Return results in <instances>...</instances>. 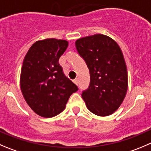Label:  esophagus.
Returning <instances> with one entry per match:
<instances>
[{
    "label": "esophagus",
    "mask_w": 151,
    "mask_h": 151,
    "mask_svg": "<svg viewBox=\"0 0 151 151\" xmlns=\"http://www.w3.org/2000/svg\"><path fill=\"white\" fill-rule=\"evenodd\" d=\"M73 82L76 84V85H78V79H77V78H76V79L73 80Z\"/></svg>",
    "instance_id": "1"
}]
</instances>
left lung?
<instances>
[{
	"label": "left lung",
	"mask_w": 151,
	"mask_h": 151,
	"mask_svg": "<svg viewBox=\"0 0 151 151\" xmlns=\"http://www.w3.org/2000/svg\"><path fill=\"white\" fill-rule=\"evenodd\" d=\"M78 54L90 71V85L82 92L88 110L100 116L111 115L122 103L127 90V71L117 43L96 34L76 41Z\"/></svg>",
	"instance_id": "obj_1"
}]
</instances>
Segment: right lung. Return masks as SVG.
Returning a JSON list of instances; mask_svg holds the SVG:
<instances>
[{
  "label": "right lung",
  "instance_id": "obj_1",
  "mask_svg": "<svg viewBox=\"0 0 151 151\" xmlns=\"http://www.w3.org/2000/svg\"><path fill=\"white\" fill-rule=\"evenodd\" d=\"M65 40L47 38L34 43L24 59L21 89L27 104L36 114L45 118L57 116L64 110L77 87L63 73L58 64L66 51Z\"/></svg>",
  "mask_w": 151,
  "mask_h": 151
}]
</instances>
